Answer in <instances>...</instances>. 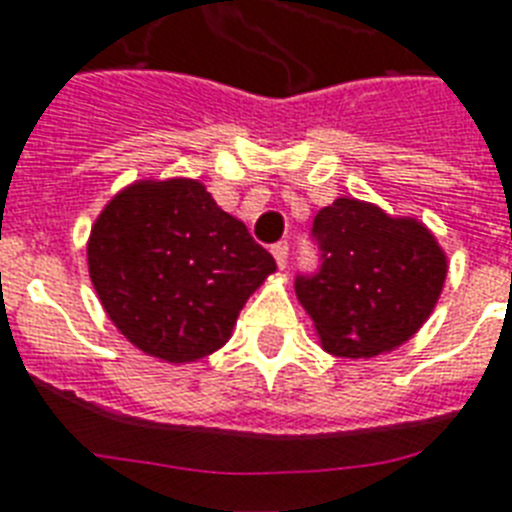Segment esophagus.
Instances as JSON below:
<instances>
[{
    "instance_id": "1",
    "label": "esophagus",
    "mask_w": 512,
    "mask_h": 512,
    "mask_svg": "<svg viewBox=\"0 0 512 512\" xmlns=\"http://www.w3.org/2000/svg\"><path fill=\"white\" fill-rule=\"evenodd\" d=\"M272 256H275L277 267L285 269V264H288V243H275V245H272Z\"/></svg>"
}]
</instances>
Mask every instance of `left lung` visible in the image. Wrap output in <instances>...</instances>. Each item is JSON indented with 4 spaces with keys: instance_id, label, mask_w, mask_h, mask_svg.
I'll list each match as a JSON object with an SVG mask.
<instances>
[{
    "instance_id": "1",
    "label": "left lung",
    "mask_w": 512,
    "mask_h": 512,
    "mask_svg": "<svg viewBox=\"0 0 512 512\" xmlns=\"http://www.w3.org/2000/svg\"><path fill=\"white\" fill-rule=\"evenodd\" d=\"M322 269L298 277L296 296L327 354L370 359L399 349L431 317L447 280V253L415 216L335 198L314 216Z\"/></svg>"
}]
</instances>
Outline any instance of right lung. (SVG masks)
I'll list each match as a JSON object with an SVG mask.
<instances>
[{
	"label": "right lung",
	"mask_w": 512,
	"mask_h": 512,
	"mask_svg": "<svg viewBox=\"0 0 512 512\" xmlns=\"http://www.w3.org/2000/svg\"><path fill=\"white\" fill-rule=\"evenodd\" d=\"M94 293L142 354L187 365L232 338L275 259L200 179H137L105 203L87 240Z\"/></svg>",
	"instance_id": "1"
}]
</instances>
